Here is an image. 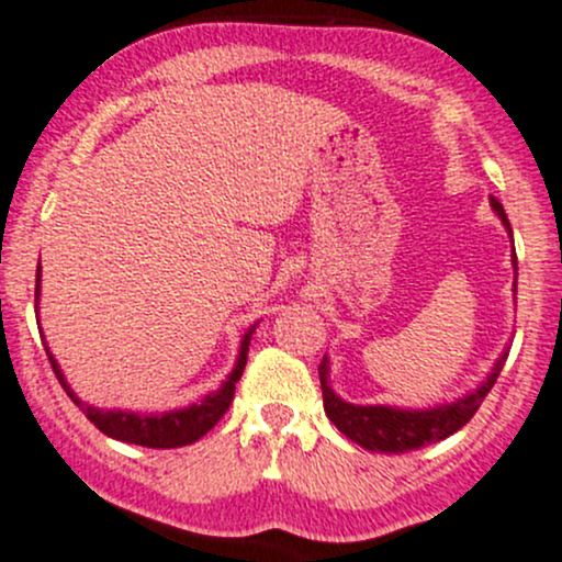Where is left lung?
<instances>
[{"mask_svg": "<svg viewBox=\"0 0 562 562\" xmlns=\"http://www.w3.org/2000/svg\"><path fill=\"white\" fill-rule=\"evenodd\" d=\"M492 212L501 217L503 228L512 236V225H508L506 209L497 198H490ZM514 247V236H512ZM514 274H517V252H514ZM514 291H517V282H514ZM508 359V348L503 350L501 359L495 361L492 372L486 375V381H481L479 386L468 394L457 396L454 402H440L432 407H394V405H353V402H345L331 386H328V356H323L321 367H317V375H321V389H323V407H326L328 422L337 424V429L342 435H348L353 443L364 446L367 451H381V454H402V451L422 449V446L438 443L446 440L449 435H454L457 429H462L464 424L473 418V413L479 411L484 396L490 394L495 386L497 375H501L503 364Z\"/></svg>", "mask_w": 562, "mask_h": 562, "instance_id": "obj_1", "label": "left lung"}]
</instances>
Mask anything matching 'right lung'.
<instances>
[{"instance_id":"1","label":"right lung","mask_w":562,"mask_h":562,"mask_svg":"<svg viewBox=\"0 0 562 562\" xmlns=\"http://www.w3.org/2000/svg\"><path fill=\"white\" fill-rule=\"evenodd\" d=\"M37 302H40V266H37V288H35V310L40 315ZM255 326H258V323H255ZM255 326H249L245 337H241L236 364L234 370L228 372V378L223 381V386L203 396L201 402H192V405L179 407V411H168V413H135V411H116V407H113V411H103V407L89 405V402H83L81 396L70 389V383H67L65 372H61L59 361L54 359V353H50L48 348H45V353H48L50 367H54L56 378H59L61 389L67 391V396L81 407L83 416H87L100 432L108 435V438L122 440V443L146 446V449H179V446H190L195 443L198 438H203V435H206L231 407L236 383H239L241 372H245L249 339H252Z\"/></svg>"}]
</instances>
